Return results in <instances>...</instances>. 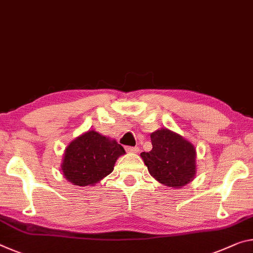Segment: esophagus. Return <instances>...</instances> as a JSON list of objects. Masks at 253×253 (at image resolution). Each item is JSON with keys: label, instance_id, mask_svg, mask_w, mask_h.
<instances>
[{"label": "esophagus", "instance_id": "34e87169", "mask_svg": "<svg viewBox=\"0 0 253 253\" xmlns=\"http://www.w3.org/2000/svg\"><path fill=\"white\" fill-rule=\"evenodd\" d=\"M126 151L129 152V153H137L139 151V148L137 146H127Z\"/></svg>", "mask_w": 253, "mask_h": 253}]
</instances>
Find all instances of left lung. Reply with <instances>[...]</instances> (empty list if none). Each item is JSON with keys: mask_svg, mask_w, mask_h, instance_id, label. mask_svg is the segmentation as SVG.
Here are the masks:
<instances>
[{"mask_svg": "<svg viewBox=\"0 0 253 253\" xmlns=\"http://www.w3.org/2000/svg\"><path fill=\"white\" fill-rule=\"evenodd\" d=\"M152 151L141 156L152 177L166 186L180 188L196 173V150L192 144L167 128L151 134Z\"/></svg>", "mask_w": 253, "mask_h": 253, "instance_id": "obj_1", "label": "left lung"}]
</instances>
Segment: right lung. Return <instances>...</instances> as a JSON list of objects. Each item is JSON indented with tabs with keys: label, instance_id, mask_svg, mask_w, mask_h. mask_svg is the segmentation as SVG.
I'll return each mask as SVG.
<instances>
[{
	"label": "right lung",
	"instance_id": "right-lung-1",
	"mask_svg": "<svg viewBox=\"0 0 253 253\" xmlns=\"http://www.w3.org/2000/svg\"><path fill=\"white\" fill-rule=\"evenodd\" d=\"M124 147L115 139H109L90 130L74 139L66 147L62 163L63 174L76 186H91L114 170Z\"/></svg>",
	"mask_w": 253,
	"mask_h": 253
}]
</instances>
